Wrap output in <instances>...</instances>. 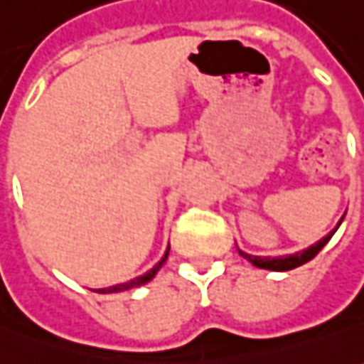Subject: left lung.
I'll return each mask as SVG.
<instances>
[{
    "mask_svg": "<svg viewBox=\"0 0 364 364\" xmlns=\"http://www.w3.org/2000/svg\"><path fill=\"white\" fill-rule=\"evenodd\" d=\"M341 221H343V219H341ZM341 221H338V225H341ZM338 225L327 235V237H323L321 241H317L315 245H311V247H306L303 251H296V253L293 255H283V257H257V255L245 253L241 249H239V255L245 257L249 263H253L255 267H259V269H269V271H291V269H295V267H301L305 265V263H309V261L328 243V239L335 235V231L338 229Z\"/></svg>",
    "mask_w": 364,
    "mask_h": 364,
    "instance_id": "obj_1",
    "label": "left lung"
}]
</instances>
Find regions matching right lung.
I'll return each instance as SVG.
<instances>
[{
    "mask_svg": "<svg viewBox=\"0 0 364 364\" xmlns=\"http://www.w3.org/2000/svg\"><path fill=\"white\" fill-rule=\"evenodd\" d=\"M167 255H169V249L165 251V255H163V259L157 263V265L153 267V269H149L145 275L141 277H135V279H131V281H127V283H121V285H113V287H107V289H95L97 293H119V291H127V289H135V287H141L145 285V283H149L153 277L157 275V271L161 269L163 263L167 261Z\"/></svg>",
    "mask_w": 364,
    "mask_h": 364,
    "instance_id": "add662e5",
    "label": "right lung"
}]
</instances>
